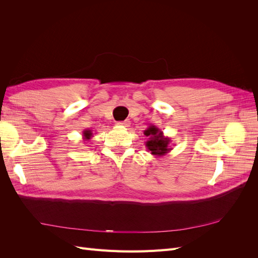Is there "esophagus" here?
Listing matches in <instances>:
<instances>
[{
    "instance_id": "esophagus-1",
    "label": "esophagus",
    "mask_w": 258,
    "mask_h": 258,
    "mask_svg": "<svg viewBox=\"0 0 258 258\" xmlns=\"http://www.w3.org/2000/svg\"><path fill=\"white\" fill-rule=\"evenodd\" d=\"M117 124H118V126H121V127H128L129 124H130V121L128 119H126V120H123V121L117 122Z\"/></svg>"
}]
</instances>
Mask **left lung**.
I'll use <instances>...</instances> for the list:
<instances>
[{"instance_id":"left-lung-1","label":"left lung","mask_w":258,"mask_h":258,"mask_svg":"<svg viewBox=\"0 0 258 258\" xmlns=\"http://www.w3.org/2000/svg\"><path fill=\"white\" fill-rule=\"evenodd\" d=\"M144 136L148 139L145 142V146L152 155L160 157V156L166 155L172 150L169 146L171 142L170 138L163 136V132L154 124H151L146 130H144Z\"/></svg>"}]
</instances>
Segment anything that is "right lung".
<instances>
[{
  "label": "right lung",
  "instance_id": "add662e5",
  "mask_svg": "<svg viewBox=\"0 0 258 258\" xmlns=\"http://www.w3.org/2000/svg\"><path fill=\"white\" fill-rule=\"evenodd\" d=\"M91 137H92V132L90 129H85L83 131V139L85 140V141H89Z\"/></svg>",
  "mask_w": 258,
  "mask_h": 258
}]
</instances>
